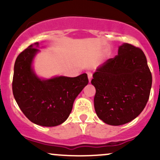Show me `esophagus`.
Wrapping results in <instances>:
<instances>
[{"instance_id": "esophagus-1", "label": "esophagus", "mask_w": 160, "mask_h": 160, "mask_svg": "<svg viewBox=\"0 0 160 160\" xmlns=\"http://www.w3.org/2000/svg\"><path fill=\"white\" fill-rule=\"evenodd\" d=\"M87 75H88V78H89V82H90L92 78V73H90V72H88Z\"/></svg>"}]
</instances>
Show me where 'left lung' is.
<instances>
[{"instance_id": "obj_1", "label": "left lung", "mask_w": 160, "mask_h": 160, "mask_svg": "<svg viewBox=\"0 0 160 160\" xmlns=\"http://www.w3.org/2000/svg\"><path fill=\"white\" fill-rule=\"evenodd\" d=\"M91 82L95 88L94 107L98 118L108 125L120 126L144 110L152 75L143 51L124 43L117 56L97 68Z\"/></svg>"}]
</instances>
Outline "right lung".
Returning <instances> with one entry per match:
<instances>
[{"label": "right lung", "mask_w": 160, "mask_h": 160, "mask_svg": "<svg viewBox=\"0 0 160 160\" xmlns=\"http://www.w3.org/2000/svg\"><path fill=\"white\" fill-rule=\"evenodd\" d=\"M39 43L29 46L16 58L12 93L16 103L29 120L52 127L62 124L72 111L75 98L89 82L87 74L76 78L59 76L41 79L32 63L39 52Z\"/></svg>", "instance_id": "right-lung-1"}]
</instances>
